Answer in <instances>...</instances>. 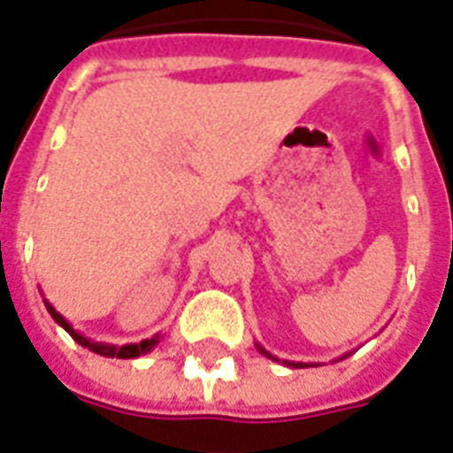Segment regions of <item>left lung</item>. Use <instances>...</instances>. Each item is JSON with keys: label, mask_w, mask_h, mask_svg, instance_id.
<instances>
[{"label": "left lung", "mask_w": 453, "mask_h": 453, "mask_svg": "<svg viewBox=\"0 0 453 453\" xmlns=\"http://www.w3.org/2000/svg\"><path fill=\"white\" fill-rule=\"evenodd\" d=\"M257 347H258V351H261V354H264V357L273 358V361H278V358L273 357V354H268V351H265L264 347H261V344H257ZM285 365H292V368H303V365H311V364H295V361H285Z\"/></svg>", "instance_id": "left-lung-1"}]
</instances>
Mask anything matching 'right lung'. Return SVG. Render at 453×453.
<instances>
[{
  "label": "right lung",
  "instance_id": "1",
  "mask_svg": "<svg viewBox=\"0 0 453 453\" xmlns=\"http://www.w3.org/2000/svg\"><path fill=\"white\" fill-rule=\"evenodd\" d=\"M47 303V311L51 313V319L57 320L58 326L64 327L65 333L71 334L78 344H82V347H88L89 351H95V354H99V357H109V358H137V357H142V354H150L154 347L158 344V334L157 337H151V340H144L140 342V344H123V347H113V344H104V342H92L88 340V337H82L81 333H75L73 326L68 323V320L58 313L54 306H51L50 302H44Z\"/></svg>",
  "mask_w": 453,
  "mask_h": 453
}]
</instances>
